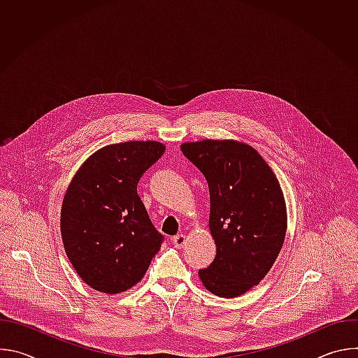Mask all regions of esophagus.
Returning a JSON list of instances; mask_svg holds the SVG:
<instances>
[{
  "label": "esophagus",
  "instance_id": "obj_1",
  "mask_svg": "<svg viewBox=\"0 0 358 358\" xmlns=\"http://www.w3.org/2000/svg\"><path fill=\"white\" fill-rule=\"evenodd\" d=\"M187 242V236L184 234H178L173 238V243L177 246V248H182Z\"/></svg>",
  "mask_w": 358,
  "mask_h": 358
}]
</instances>
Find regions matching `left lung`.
Returning a JSON list of instances; mask_svg holds the SVG:
<instances>
[{
  "label": "left lung",
  "mask_w": 358,
  "mask_h": 358,
  "mask_svg": "<svg viewBox=\"0 0 358 358\" xmlns=\"http://www.w3.org/2000/svg\"><path fill=\"white\" fill-rule=\"evenodd\" d=\"M181 151L210 188L217 255L198 276L220 297L241 296L266 276L285 242L287 211L279 180L243 141L203 138L182 143Z\"/></svg>",
  "instance_id": "left-lung-1"
}]
</instances>
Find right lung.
<instances>
[{
    "label": "right lung",
    "mask_w": 358,
    "mask_h": 358,
    "mask_svg": "<svg viewBox=\"0 0 358 358\" xmlns=\"http://www.w3.org/2000/svg\"><path fill=\"white\" fill-rule=\"evenodd\" d=\"M166 145L126 141L96 150L75 173L62 199L61 236L68 259L92 289L116 294L138 283L163 236L137 194L143 173Z\"/></svg>",
    "instance_id": "obj_1"
}]
</instances>
